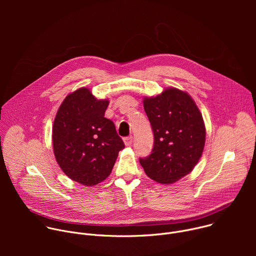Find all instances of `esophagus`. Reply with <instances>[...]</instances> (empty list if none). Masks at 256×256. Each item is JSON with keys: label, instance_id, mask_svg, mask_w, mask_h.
<instances>
[{"label": "esophagus", "instance_id": "1", "mask_svg": "<svg viewBox=\"0 0 256 256\" xmlns=\"http://www.w3.org/2000/svg\"><path fill=\"white\" fill-rule=\"evenodd\" d=\"M132 140H134V138H132V136H126V138H124V144H126V146H130L132 144Z\"/></svg>", "mask_w": 256, "mask_h": 256}]
</instances>
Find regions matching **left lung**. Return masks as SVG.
<instances>
[{"label": "left lung", "instance_id": "8db88e82", "mask_svg": "<svg viewBox=\"0 0 256 256\" xmlns=\"http://www.w3.org/2000/svg\"><path fill=\"white\" fill-rule=\"evenodd\" d=\"M144 108L154 134L151 154L140 158L146 174L160 184H174L188 175L202 157L206 128L192 98L176 88L146 97Z\"/></svg>", "mask_w": 256, "mask_h": 256}]
</instances>
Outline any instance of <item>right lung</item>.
<instances>
[{
  "instance_id": "1",
  "label": "right lung",
  "mask_w": 256,
  "mask_h": 256,
  "mask_svg": "<svg viewBox=\"0 0 256 256\" xmlns=\"http://www.w3.org/2000/svg\"><path fill=\"white\" fill-rule=\"evenodd\" d=\"M108 104L83 87L64 98L54 122L56 162L68 178L86 186L106 179L124 148L114 122L104 118Z\"/></svg>"
}]
</instances>
